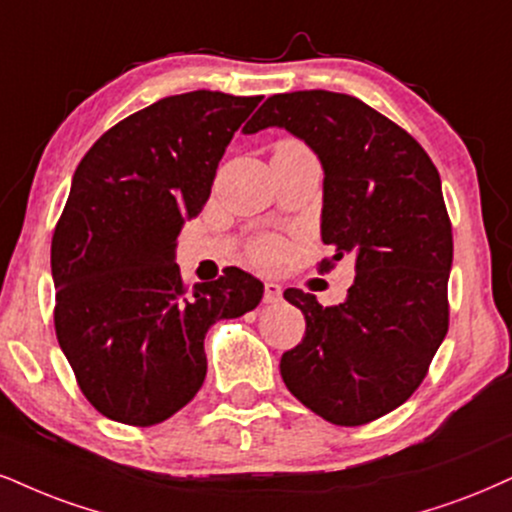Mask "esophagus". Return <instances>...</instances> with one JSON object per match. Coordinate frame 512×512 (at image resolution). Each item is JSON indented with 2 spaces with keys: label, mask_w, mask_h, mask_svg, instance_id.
<instances>
[{
  "label": "esophagus",
  "mask_w": 512,
  "mask_h": 512,
  "mask_svg": "<svg viewBox=\"0 0 512 512\" xmlns=\"http://www.w3.org/2000/svg\"><path fill=\"white\" fill-rule=\"evenodd\" d=\"M282 299V287L277 285V282H266L263 285V301L266 304H275V301Z\"/></svg>",
  "instance_id": "esophagus-1"
}]
</instances>
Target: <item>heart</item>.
<instances>
[{
    "label": "heart",
    "instance_id": "heart-1",
    "mask_svg": "<svg viewBox=\"0 0 512 512\" xmlns=\"http://www.w3.org/2000/svg\"><path fill=\"white\" fill-rule=\"evenodd\" d=\"M275 147L294 149V147H304V144L296 142V140H280L275 144ZM251 254H254V258L258 263H261V266H273V263L282 254V246H280V242H275V239H261V242L254 244Z\"/></svg>",
    "mask_w": 512,
    "mask_h": 512
}]
</instances>
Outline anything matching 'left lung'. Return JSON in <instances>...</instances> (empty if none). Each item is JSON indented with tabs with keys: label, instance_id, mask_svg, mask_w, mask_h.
<instances>
[{
	"label": "left lung",
	"instance_id": "1",
	"mask_svg": "<svg viewBox=\"0 0 512 512\" xmlns=\"http://www.w3.org/2000/svg\"><path fill=\"white\" fill-rule=\"evenodd\" d=\"M270 125L323 163L320 230L334 256L320 270L344 256L356 263L344 304L285 292L306 334L282 353V380L332 425H365L410 399L449 332L453 235L439 170L406 130L349 94H273L244 132Z\"/></svg>",
	"mask_w": 512,
	"mask_h": 512
}]
</instances>
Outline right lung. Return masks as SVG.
<instances>
[{"label":"right lung","instance_id":"obj_1","mask_svg":"<svg viewBox=\"0 0 512 512\" xmlns=\"http://www.w3.org/2000/svg\"><path fill=\"white\" fill-rule=\"evenodd\" d=\"M261 97L197 90L106 130L75 168L52 237L54 327L85 399L151 427L194 399L216 320L254 311L263 285L239 268L189 289L175 263L216 168Z\"/></svg>","mask_w":512,"mask_h":512}]
</instances>
